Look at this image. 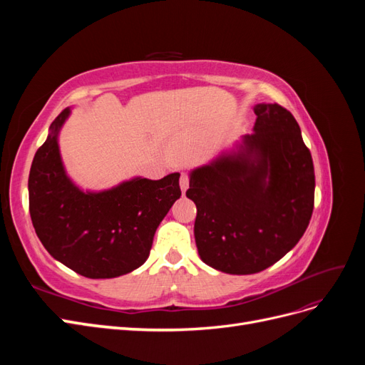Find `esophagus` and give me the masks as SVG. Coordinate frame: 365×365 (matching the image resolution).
Instances as JSON below:
<instances>
[{"label": "esophagus", "instance_id": "obj_1", "mask_svg": "<svg viewBox=\"0 0 365 365\" xmlns=\"http://www.w3.org/2000/svg\"><path fill=\"white\" fill-rule=\"evenodd\" d=\"M180 187H181V192L185 193L187 189H189V176H187L185 173L181 175V180H180Z\"/></svg>", "mask_w": 365, "mask_h": 365}]
</instances>
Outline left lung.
Masks as SVG:
<instances>
[{"mask_svg": "<svg viewBox=\"0 0 365 365\" xmlns=\"http://www.w3.org/2000/svg\"><path fill=\"white\" fill-rule=\"evenodd\" d=\"M252 134L190 170L201 260L245 275L279 262L302 239L314 210L315 173L300 126L277 103H257Z\"/></svg>", "mask_w": 365, "mask_h": 365, "instance_id": "obj_1", "label": "left lung"}]
</instances>
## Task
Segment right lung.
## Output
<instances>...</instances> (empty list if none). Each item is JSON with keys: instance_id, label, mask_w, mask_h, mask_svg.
<instances>
[{"instance_id": "1", "label": "right lung", "mask_w": 365, "mask_h": 365, "mask_svg": "<svg viewBox=\"0 0 365 365\" xmlns=\"http://www.w3.org/2000/svg\"><path fill=\"white\" fill-rule=\"evenodd\" d=\"M71 108L54 118L29 175L33 227L50 256L88 279H114L140 268L153 236L180 200V173L143 176L105 190H83L65 169L59 134Z\"/></svg>"}]
</instances>
